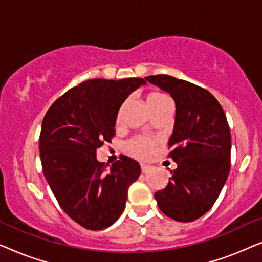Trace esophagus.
<instances>
[{
    "instance_id": "obj_1",
    "label": "esophagus",
    "mask_w": 262,
    "mask_h": 262,
    "mask_svg": "<svg viewBox=\"0 0 262 262\" xmlns=\"http://www.w3.org/2000/svg\"><path fill=\"white\" fill-rule=\"evenodd\" d=\"M141 169H142V173H149L150 170H152V166H150V164H141Z\"/></svg>"
}]
</instances>
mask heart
I'll use <instances>...</instances> for the list:
<instances>
[{"mask_svg": "<svg viewBox=\"0 0 262 262\" xmlns=\"http://www.w3.org/2000/svg\"><path fill=\"white\" fill-rule=\"evenodd\" d=\"M168 100L169 99H168L166 95L159 92H152L146 96V103H148V106L157 105V103L168 101ZM120 117L121 110L119 111V113H118V121L120 120ZM154 148H155V141L149 137H145V136H136V137L130 139V141L126 143V145H125V149H126V151L130 154V155L141 160L148 159V157L152 154Z\"/></svg>", "mask_w": 262, "mask_h": 262, "instance_id": "b5f03b06", "label": "heart"}]
</instances>
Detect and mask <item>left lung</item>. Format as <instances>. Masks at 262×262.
<instances>
[{
	"label": "left lung",
	"instance_id": "8db88e82",
	"mask_svg": "<svg viewBox=\"0 0 262 262\" xmlns=\"http://www.w3.org/2000/svg\"><path fill=\"white\" fill-rule=\"evenodd\" d=\"M145 80L169 93L177 107L168 157L178 168L167 187L155 193L157 205L171 220L195 221L213 206L230 170L227 117L217 99L199 85L169 75Z\"/></svg>",
	"mask_w": 262,
	"mask_h": 262
}]
</instances>
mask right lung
<instances>
[{"mask_svg":"<svg viewBox=\"0 0 262 262\" xmlns=\"http://www.w3.org/2000/svg\"><path fill=\"white\" fill-rule=\"evenodd\" d=\"M143 78H94L71 88L46 112L39 137L42 171L57 202L71 220L102 230L121 216L131 184L141 174L137 161L121 155L108 169L96 149L111 143L118 111Z\"/></svg>","mask_w":262,"mask_h":262,"instance_id":"1","label":"right lung"}]
</instances>
